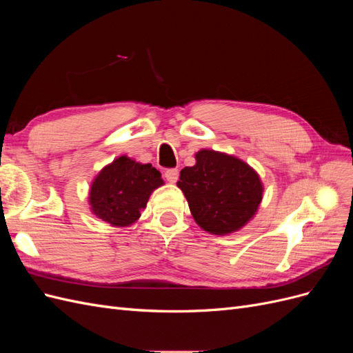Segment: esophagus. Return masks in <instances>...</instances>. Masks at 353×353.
<instances>
[{"mask_svg":"<svg viewBox=\"0 0 353 353\" xmlns=\"http://www.w3.org/2000/svg\"><path fill=\"white\" fill-rule=\"evenodd\" d=\"M178 176H179V172L178 169H166L165 170V178L169 181V183H176L178 181Z\"/></svg>","mask_w":353,"mask_h":353,"instance_id":"1","label":"esophagus"}]
</instances>
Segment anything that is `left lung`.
Here are the masks:
<instances>
[{
  "label": "left lung",
  "mask_w": 353,
  "mask_h": 353,
  "mask_svg": "<svg viewBox=\"0 0 353 353\" xmlns=\"http://www.w3.org/2000/svg\"><path fill=\"white\" fill-rule=\"evenodd\" d=\"M178 187L194 221L216 236L245 225L258 210L263 193L259 175L248 163L213 150L196 154V165L181 170Z\"/></svg>",
  "instance_id": "8db88e82"
}]
</instances>
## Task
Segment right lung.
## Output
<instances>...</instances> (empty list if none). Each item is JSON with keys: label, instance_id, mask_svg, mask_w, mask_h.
I'll return each mask as SVG.
<instances>
[{"label": "right lung", "instance_id": "add662e5", "mask_svg": "<svg viewBox=\"0 0 353 353\" xmlns=\"http://www.w3.org/2000/svg\"><path fill=\"white\" fill-rule=\"evenodd\" d=\"M163 184L150 163H137L121 156L101 169L90 191L94 215L114 227H128L141 216L152 191Z\"/></svg>", "mask_w": 353, "mask_h": 353}]
</instances>
